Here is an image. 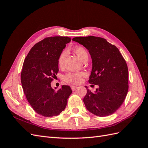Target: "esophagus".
Instances as JSON below:
<instances>
[{"mask_svg": "<svg viewBox=\"0 0 148 148\" xmlns=\"http://www.w3.org/2000/svg\"><path fill=\"white\" fill-rule=\"evenodd\" d=\"M78 88V86H71V90H72V91L77 90Z\"/></svg>", "mask_w": 148, "mask_h": 148, "instance_id": "34e87169", "label": "esophagus"}]
</instances>
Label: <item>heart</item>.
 <instances>
[{"instance_id": "obj_1", "label": "heart", "mask_w": 148, "mask_h": 148, "mask_svg": "<svg viewBox=\"0 0 148 148\" xmlns=\"http://www.w3.org/2000/svg\"><path fill=\"white\" fill-rule=\"evenodd\" d=\"M74 51L82 61L84 59V57L88 56L86 50L83 47H81V46L76 47L74 49ZM66 55H67V51L66 49H64V50L62 51V52L60 53L59 58H58V65H59V66L62 67L64 66ZM84 75L85 74L83 72L69 73L65 75V80L67 83H73V84L78 83L81 82L82 77H83Z\"/></svg>"}]
</instances>
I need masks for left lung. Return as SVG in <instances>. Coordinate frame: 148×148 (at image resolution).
<instances>
[{"instance_id": "8db88e82", "label": "left lung", "mask_w": 148, "mask_h": 148, "mask_svg": "<svg viewBox=\"0 0 148 148\" xmlns=\"http://www.w3.org/2000/svg\"><path fill=\"white\" fill-rule=\"evenodd\" d=\"M73 41L86 47L91 55L92 68L89 83L98 85L95 92L85 86L83 99L86 109L94 115L106 117L122 106L128 90V70L118 48L106 39L93 36L76 37Z\"/></svg>"}]
</instances>
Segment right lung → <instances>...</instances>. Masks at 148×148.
<instances>
[{
  "instance_id": "add662e5",
  "label": "right lung",
  "mask_w": 148,
  "mask_h": 148,
  "mask_svg": "<svg viewBox=\"0 0 148 148\" xmlns=\"http://www.w3.org/2000/svg\"><path fill=\"white\" fill-rule=\"evenodd\" d=\"M70 41L71 38L66 36L46 38L31 49L25 59L21 73L22 87L31 106L44 117L59 115L72 93L69 86L63 85L55 91L51 85L59 71L58 58Z\"/></svg>"
}]
</instances>
